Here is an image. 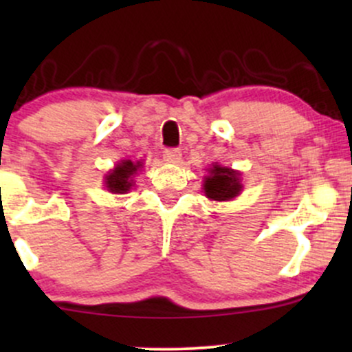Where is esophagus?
Returning <instances> with one entry per match:
<instances>
[{"label": "esophagus", "mask_w": 352, "mask_h": 352, "mask_svg": "<svg viewBox=\"0 0 352 352\" xmlns=\"http://www.w3.org/2000/svg\"><path fill=\"white\" fill-rule=\"evenodd\" d=\"M182 157V152L180 148H175V147H170V148H165L164 151V160H167V162H179Z\"/></svg>", "instance_id": "obj_1"}]
</instances>
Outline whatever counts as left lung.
I'll list each match as a JSON object with an SVG mask.
<instances>
[{
	"mask_svg": "<svg viewBox=\"0 0 352 352\" xmlns=\"http://www.w3.org/2000/svg\"><path fill=\"white\" fill-rule=\"evenodd\" d=\"M205 195L212 200H230L236 197L241 190L240 173L230 170V168L213 165L210 168V175L204 184Z\"/></svg>",
	"mask_w": 352,
	"mask_h": 352,
	"instance_id": "obj_1",
	"label": "left lung"
}]
</instances>
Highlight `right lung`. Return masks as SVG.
Segmentation results:
<instances>
[{
	"mask_svg": "<svg viewBox=\"0 0 352 352\" xmlns=\"http://www.w3.org/2000/svg\"><path fill=\"white\" fill-rule=\"evenodd\" d=\"M140 167V162H131V160H124L106 177V187L112 193H125L132 187V177Z\"/></svg>",
	"mask_w": 352,
	"mask_h": 352,
	"instance_id": "add662e5",
	"label": "right lung"
}]
</instances>
